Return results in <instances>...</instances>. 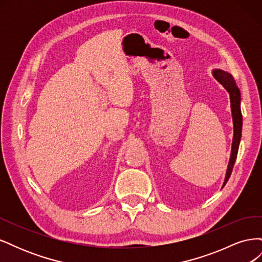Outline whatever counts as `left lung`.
I'll return each instance as SVG.
<instances>
[{
	"mask_svg": "<svg viewBox=\"0 0 262 262\" xmlns=\"http://www.w3.org/2000/svg\"><path fill=\"white\" fill-rule=\"evenodd\" d=\"M214 78L221 84L223 85L224 89L229 94V99H231V110H232V118L234 124V134H233V142H232V150L231 156H229V162L227 165L226 175L223 182V187L226 185L227 180L231 177V173L234 167V164L238 153L239 142L242 138V128H243V116L241 112V91L238 86L236 85V82L231 73L226 72L224 70L214 69L212 71Z\"/></svg>",
	"mask_w": 262,
	"mask_h": 262,
	"instance_id": "obj_1",
	"label": "left lung"
}]
</instances>
